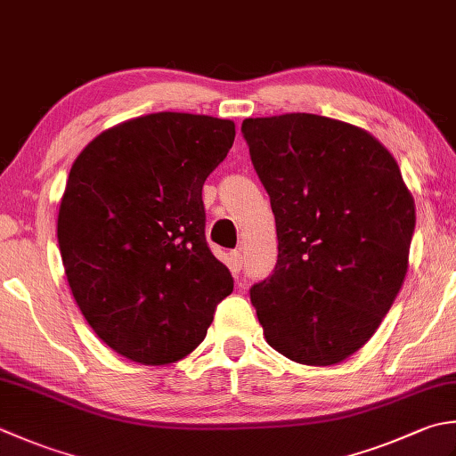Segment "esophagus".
<instances>
[{
	"label": "esophagus",
	"instance_id": "esophagus-1",
	"mask_svg": "<svg viewBox=\"0 0 456 456\" xmlns=\"http://www.w3.org/2000/svg\"><path fill=\"white\" fill-rule=\"evenodd\" d=\"M231 261H233V269H235V271L243 269V253H240L239 248H235V251L231 253Z\"/></svg>",
	"mask_w": 456,
	"mask_h": 456
}]
</instances>
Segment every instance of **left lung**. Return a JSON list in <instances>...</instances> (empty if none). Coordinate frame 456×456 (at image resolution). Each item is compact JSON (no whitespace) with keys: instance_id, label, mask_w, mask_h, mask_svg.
I'll use <instances>...</instances> for the list:
<instances>
[{"instance_id":"1","label":"left lung","mask_w":456,"mask_h":456,"mask_svg":"<svg viewBox=\"0 0 456 456\" xmlns=\"http://www.w3.org/2000/svg\"><path fill=\"white\" fill-rule=\"evenodd\" d=\"M240 132L279 237L273 274L251 287L266 342L297 363H340L403 284L411 193L387 148L352 124L294 112L247 118Z\"/></svg>"}]
</instances>
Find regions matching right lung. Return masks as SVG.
<instances>
[{"mask_svg": "<svg viewBox=\"0 0 456 456\" xmlns=\"http://www.w3.org/2000/svg\"><path fill=\"white\" fill-rule=\"evenodd\" d=\"M233 140L231 120L156 112L98 134L70 167L57 221L65 274L94 334L124 358H185L233 292L201 200Z\"/></svg>", "mask_w": 456, "mask_h": 456, "instance_id": "obj_1", "label": "right lung"}]
</instances>
